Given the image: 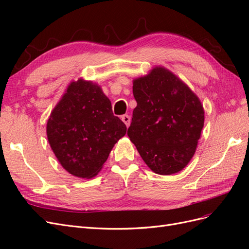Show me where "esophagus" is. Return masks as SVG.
<instances>
[{"label":"esophagus","instance_id":"esophagus-1","mask_svg":"<svg viewBox=\"0 0 249 249\" xmlns=\"http://www.w3.org/2000/svg\"><path fill=\"white\" fill-rule=\"evenodd\" d=\"M122 120L125 124L126 126L130 125V124H131V117H130L129 115H127V114L123 115V116H122Z\"/></svg>","mask_w":249,"mask_h":249}]
</instances>
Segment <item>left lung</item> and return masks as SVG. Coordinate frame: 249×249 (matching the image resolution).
<instances>
[{"label": "left lung", "mask_w": 249, "mask_h": 249, "mask_svg": "<svg viewBox=\"0 0 249 249\" xmlns=\"http://www.w3.org/2000/svg\"><path fill=\"white\" fill-rule=\"evenodd\" d=\"M137 106L127 136L147 166L168 176L189 163L205 122L198 97L171 71L156 67L133 83Z\"/></svg>", "instance_id": "left-lung-1"}]
</instances>
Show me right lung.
<instances>
[{
    "mask_svg": "<svg viewBox=\"0 0 249 249\" xmlns=\"http://www.w3.org/2000/svg\"><path fill=\"white\" fill-rule=\"evenodd\" d=\"M126 133L112 112L101 87L79 80L67 88L47 124L50 145L71 175L90 178L107 161L111 149Z\"/></svg>",
    "mask_w": 249,
    "mask_h": 249,
    "instance_id": "right-lung-1",
    "label": "right lung"
}]
</instances>
